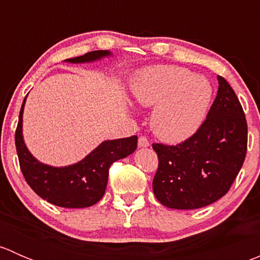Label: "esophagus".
Segmentation results:
<instances>
[{
    "label": "esophagus",
    "instance_id": "esophagus-1",
    "mask_svg": "<svg viewBox=\"0 0 260 260\" xmlns=\"http://www.w3.org/2000/svg\"><path fill=\"white\" fill-rule=\"evenodd\" d=\"M138 146H140V147H148L149 146L148 138L145 137V136H141V137L138 138Z\"/></svg>",
    "mask_w": 260,
    "mask_h": 260
}]
</instances>
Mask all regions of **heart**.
<instances>
[{
  "label": "heart",
  "mask_w": 260,
  "mask_h": 260,
  "mask_svg": "<svg viewBox=\"0 0 260 260\" xmlns=\"http://www.w3.org/2000/svg\"><path fill=\"white\" fill-rule=\"evenodd\" d=\"M133 98L153 107L151 127L166 142H181L192 136L205 119L212 88L208 79L176 65L147 68L133 80Z\"/></svg>",
  "instance_id": "obj_1"
}]
</instances>
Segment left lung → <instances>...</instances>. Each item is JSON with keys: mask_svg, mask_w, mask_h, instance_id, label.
<instances>
[{"mask_svg": "<svg viewBox=\"0 0 260 260\" xmlns=\"http://www.w3.org/2000/svg\"><path fill=\"white\" fill-rule=\"evenodd\" d=\"M195 135L176 146L153 143L158 169L152 187L171 209L190 210L219 200L232 187L245 159L248 125L243 107L226 80Z\"/></svg>", "mask_w": 260, "mask_h": 260, "instance_id": "left-lung-1", "label": "left lung"}]
</instances>
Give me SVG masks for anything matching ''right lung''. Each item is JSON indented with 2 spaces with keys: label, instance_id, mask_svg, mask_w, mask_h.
Wrapping results in <instances>:
<instances>
[{
  "label": "right lung",
  "instance_id": "1",
  "mask_svg": "<svg viewBox=\"0 0 260 260\" xmlns=\"http://www.w3.org/2000/svg\"><path fill=\"white\" fill-rule=\"evenodd\" d=\"M108 50L86 52L68 62H90L109 56ZM26 98L18 117L15 143L26 182L31 188L52 205L60 208H88L103 198L108 182L109 167L113 162L129 156L137 148V136L104 141L78 164L65 167H52L41 164L28 152L22 137V113Z\"/></svg>",
  "mask_w": 260,
  "mask_h": 260
}]
</instances>
